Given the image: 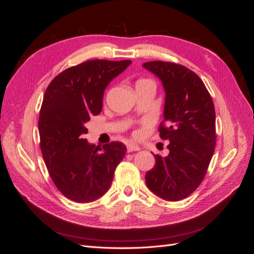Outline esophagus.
Instances as JSON below:
<instances>
[{
  "label": "esophagus",
  "instance_id": "1",
  "mask_svg": "<svg viewBox=\"0 0 254 254\" xmlns=\"http://www.w3.org/2000/svg\"><path fill=\"white\" fill-rule=\"evenodd\" d=\"M141 149L140 146H137L135 144H128L127 145V151L128 152H131V151H139Z\"/></svg>",
  "mask_w": 254,
  "mask_h": 254
}]
</instances>
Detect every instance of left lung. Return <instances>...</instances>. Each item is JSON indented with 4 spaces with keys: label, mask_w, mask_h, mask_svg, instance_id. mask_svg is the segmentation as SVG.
<instances>
[{
    "label": "left lung",
    "mask_w": 254,
    "mask_h": 254,
    "mask_svg": "<svg viewBox=\"0 0 254 254\" xmlns=\"http://www.w3.org/2000/svg\"><path fill=\"white\" fill-rule=\"evenodd\" d=\"M143 67L163 84L164 121L159 131L161 139L170 141L168 156H155L146 186L164 200L178 201L199 187L209 167L216 144L214 104L203 81L188 67L163 61Z\"/></svg>",
    "instance_id": "obj_1"
}]
</instances>
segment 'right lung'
I'll return each mask as SVG.
<instances>
[{
    "instance_id": "add662e5",
    "label": "right lung",
    "mask_w": 254,
    "mask_h": 254,
    "mask_svg": "<svg viewBox=\"0 0 254 254\" xmlns=\"http://www.w3.org/2000/svg\"><path fill=\"white\" fill-rule=\"evenodd\" d=\"M130 64V60L86 61L57 75L44 93L39 115L42 156L57 189L75 202L101 198L127 151L121 142L95 147L83 134L86 123L102 111L105 89Z\"/></svg>"
}]
</instances>
